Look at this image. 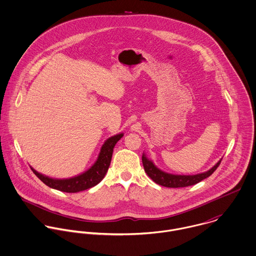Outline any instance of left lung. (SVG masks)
Returning <instances> with one entry per match:
<instances>
[{"label":"left lung","instance_id":"1","mask_svg":"<svg viewBox=\"0 0 256 256\" xmlns=\"http://www.w3.org/2000/svg\"><path fill=\"white\" fill-rule=\"evenodd\" d=\"M222 160L213 166L209 170L197 174L192 176H185V174H168L160 168H158L152 160H150L146 156V154L143 152L142 156V162L144 166L145 172L148 178H150L154 182L164 187H170V188H178V187H186L190 185H194L196 183L202 182L203 180L209 178L219 166L220 162Z\"/></svg>","mask_w":256,"mask_h":256}]
</instances>
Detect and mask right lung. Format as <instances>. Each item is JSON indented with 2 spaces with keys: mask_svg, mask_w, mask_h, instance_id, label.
<instances>
[{
  "mask_svg": "<svg viewBox=\"0 0 256 256\" xmlns=\"http://www.w3.org/2000/svg\"><path fill=\"white\" fill-rule=\"evenodd\" d=\"M123 133H119L114 136H111L108 140H106L104 144L100 148V152L94 164L82 174L74 176L73 178H52L38 172L32 166L30 168L42 182L45 183L47 186L53 189H57L59 191L68 193L84 191L86 189L96 186L104 180L110 168L113 148L116 143L123 137Z\"/></svg>",
  "mask_w": 256,
  "mask_h": 256,
  "instance_id": "add662e5",
  "label": "right lung"
}]
</instances>
